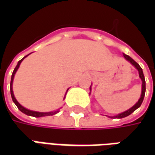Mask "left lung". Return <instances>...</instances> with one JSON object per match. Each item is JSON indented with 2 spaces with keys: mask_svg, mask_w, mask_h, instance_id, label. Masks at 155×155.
<instances>
[{
  "mask_svg": "<svg viewBox=\"0 0 155 155\" xmlns=\"http://www.w3.org/2000/svg\"><path fill=\"white\" fill-rule=\"evenodd\" d=\"M124 57L126 59L127 61L130 62L131 64H133L134 67L136 68L138 71H139V74H140V77L141 79V81H142V91H141V95H140V100L138 101L136 104L134 105L133 107H131L130 109H129L128 110L124 111L123 113H120V114H117L115 116H114V118H118V119H122V118H124V117L128 116V115H130L133 113L134 111L137 110L138 108L140 107V105L142 104V102L143 101V98H144V94H145V90H146V88H145V80H144V76H143V71H142V68L140 67V64H138L137 62L134 61L133 59L131 57H130L129 55H127L125 54H123ZM110 118H113V117H110Z\"/></svg>",
  "mask_w": 155,
  "mask_h": 155,
  "instance_id": "8db88e82",
  "label": "left lung"
}]
</instances>
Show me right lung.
I'll list each match as a JSON object with an SVG mask.
<instances>
[{
	"instance_id": "right-lung-1",
	"label": "right lung",
	"mask_w": 155,
	"mask_h": 155,
	"mask_svg": "<svg viewBox=\"0 0 155 155\" xmlns=\"http://www.w3.org/2000/svg\"><path fill=\"white\" fill-rule=\"evenodd\" d=\"M27 55H29V54H27ZM26 55V56H27ZM26 56H25V57L23 58V59H21V61H18V63H17V65L15 66V68L14 69V71H13V73H12V80H11V87H10V89H11V94H12V101H13V102L15 103V104L17 106V108H18L21 111L22 113H24V114H27V115H30V116H33V117H43V116H48V115H53V114H57L58 112H59V110H57L55 111H51V112H45V113H44V112H37V111H33V110H27V109H25V107H23L21 104H19V102L17 101H16V99L15 98V96H14V94H13V90H12V84H13V80H14V76H15V72L17 71V70H18V68L20 67V64H21V61L25 59ZM69 90V89H68ZM67 90V91H68Z\"/></svg>"
}]
</instances>
